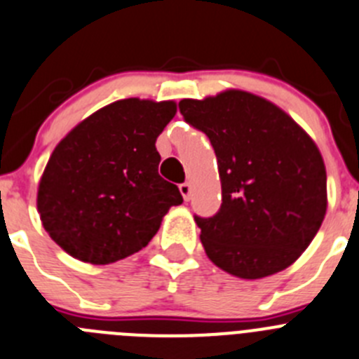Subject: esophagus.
Instances as JSON below:
<instances>
[{"mask_svg": "<svg viewBox=\"0 0 359 359\" xmlns=\"http://www.w3.org/2000/svg\"><path fill=\"white\" fill-rule=\"evenodd\" d=\"M179 189H180V195L184 196V200H189L191 198V184L189 182H184V184H180L179 186Z\"/></svg>", "mask_w": 359, "mask_h": 359, "instance_id": "1", "label": "esophagus"}]
</instances>
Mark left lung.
<instances>
[{"instance_id": "obj_1", "label": "left lung", "mask_w": 359, "mask_h": 359, "mask_svg": "<svg viewBox=\"0 0 359 359\" xmlns=\"http://www.w3.org/2000/svg\"><path fill=\"white\" fill-rule=\"evenodd\" d=\"M180 114L211 141L222 208L195 216L209 259L240 279L273 276L309 247L327 211L322 154L276 103L227 89L180 100Z\"/></svg>"}]
</instances>
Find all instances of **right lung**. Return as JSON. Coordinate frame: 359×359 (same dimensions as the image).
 I'll use <instances>...</instances> for the list:
<instances>
[{
	"instance_id": "obj_1",
	"label": "right lung",
	"mask_w": 359,
	"mask_h": 359,
	"mask_svg": "<svg viewBox=\"0 0 359 359\" xmlns=\"http://www.w3.org/2000/svg\"><path fill=\"white\" fill-rule=\"evenodd\" d=\"M177 103L125 98L87 116L55 147L37 189L51 240L75 259L109 264L147 247L172 205L156 141Z\"/></svg>"
}]
</instances>
